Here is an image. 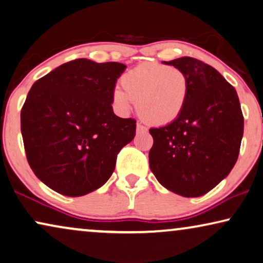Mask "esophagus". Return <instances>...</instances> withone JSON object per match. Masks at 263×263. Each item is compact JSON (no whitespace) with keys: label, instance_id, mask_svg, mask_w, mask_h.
Wrapping results in <instances>:
<instances>
[{"label":"esophagus","instance_id":"obj_1","mask_svg":"<svg viewBox=\"0 0 263 263\" xmlns=\"http://www.w3.org/2000/svg\"><path fill=\"white\" fill-rule=\"evenodd\" d=\"M137 132H138V133H146L147 128L144 126V125L138 123V124H137Z\"/></svg>","mask_w":263,"mask_h":263}]
</instances>
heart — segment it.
I'll use <instances>...</instances> for the list:
<instances>
[{"mask_svg":"<svg viewBox=\"0 0 263 263\" xmlns=\"http://www.w3.org/2000/svg\"><path fill=\"white\" fill-rule=\"evenodd\" d=\"M123 87L113 88V101L123 113L137 101V112L146 123L163 126L181 116L188 96L186 73L175 66L143 63L121 76Z\"/></svg>","mask_w":263,"mask_h":263,"instance_id":"1","label":"heart"}]
</instances>
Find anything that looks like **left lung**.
<instances>
[{
	"label": "left lung",
	"instance_id": "8db88e82",
	"mask_svg": "<svg viewBox=\"0 0 263 263\" xmlns=\"http://www.w3.org/2000/svg\"><path fill=\"white\" fill-rule=\"evenodd\" d=\"M186 73L188 96L181 116L150 128V169L162 186L186 198L201 197L225 179L238 158L244 119L235 88L204 62H170Z\"/></svg>",
	"mask_w": 263,
	"mask_h": 263
}]
</instances>
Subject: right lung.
<instances>
[{
	"label": "right lung",
	"instance_id": "obj_1",
	"mask_svg": "<svg viewBox=\"0 0 263 263\" xmlns=\"http://www.w3.org/2000/svg\"><path fill=\"white\" fill-rule=\"evenodd\" d=\"M126 65L80 58L39 79L21 109L29 167L66 197L103 186L117 156L136 136V120L113 112V88Z\"/></svg>",
	"mask_w": 263,
	"mask_h": 263
}]
</instances>
